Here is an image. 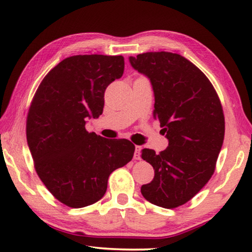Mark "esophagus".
<instances>
[{"label": "esophagus", "mask_w": 252, "mask_h": 252, "mask_svg": "<svg viewBox=\"0 0 252 252\" xmlns=\"http://www.w3.org/2000/svg\"><path fill=\"white\" fill-rule=\"evenodd\" d=\"M142 147L140 146H135V151H134V159L135 160H140V153H141Z\"/></svg>", "instance_id": "34e87169"}]
</instances>
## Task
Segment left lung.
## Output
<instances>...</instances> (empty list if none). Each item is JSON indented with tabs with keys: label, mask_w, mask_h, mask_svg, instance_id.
Wrapping results in <instances>:
<instances>
[{
	"label": "left lung",
	"mask_w": 252,
	"mask_h": 252,
	"mask_svg": "<svg viewBox=\"0 0 252 252\" xmlns=\"http://www.w3.org/2000/svg\"><path fill=\"white\" fill-rule=\"evenodd\" d=\"M131 65L151 81L153 118L169 140L165 150L143 149L155 169L141 187L149 202L174 209L192 199L210 180L224 138L222 105L203 72L182 55L147 52L130 57Z\"/></svg>",
	"instance_id": "obj_1"
}]
</instances>
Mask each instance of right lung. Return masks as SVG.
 <instances>
[{
  "label": "right lung",
  "mask_w": 252,
  "mask_h": 252,
  "mask_svg": "<svg viewBox=\"0 0 252 252\" xmlns=\"http://www.w3.org/2000/svg\"><path fill=\"white\" fill-rule=\"evenodd\" d=\"M125 71L122 55L66 58L42 80L30 105L27 140L37 176L60 202L83 208L103 197L114 170L130 162L134 144L85 129L103 112L108 85Z\"/></svg>",
  "instance_id": "right-lung-1"
}]
</instances>
